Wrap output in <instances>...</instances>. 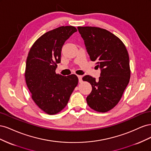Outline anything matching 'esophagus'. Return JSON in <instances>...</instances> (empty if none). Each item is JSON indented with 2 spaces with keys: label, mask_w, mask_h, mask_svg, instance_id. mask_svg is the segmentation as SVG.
I'll return each instance as SVG.
<instances>
[{
  "label": "esophagus",
  "mask_w": 151,
  "mask_h": 151,
  "mask_svg": "<svg viewBox=\"0 0 151 151\" xmlns=\"http://www.w3.org/2000/svg\"><path fill=\"white\" fill-rule=\"evenodd\" d=\"M77 77H78V78H79V83H82V82H83V79H82V78H83V76H77Z\"/></svg>",
  "instance_id": "34e87169"
}]
</instances>
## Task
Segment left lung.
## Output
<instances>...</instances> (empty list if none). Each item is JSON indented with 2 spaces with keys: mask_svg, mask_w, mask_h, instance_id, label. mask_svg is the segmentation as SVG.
Masks as SVG:
<instances>
[{
  "mask_svg": "<svg viewBox=\"0 0 151 151\" xmlns=\"http://www.w3.org/2000/svg\"><path fill=\"white\" fill-rule=\"evenodd\" d=\"M91 60L101 70L99 80L85 76L92 86L86 101L91 108L106 112L120 100L130 77L129 53L125 45L110 32L96 27H77Z\"/></svg>",
  "mask_w": 151,
  "mask_h": 151,
  "instance_id": "8db88e82",
  "label": "left lung"
}]
</instances>
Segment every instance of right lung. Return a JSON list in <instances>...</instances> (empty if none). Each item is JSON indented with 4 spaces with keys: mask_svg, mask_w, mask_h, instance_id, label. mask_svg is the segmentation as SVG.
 <instances>
[{
    "mask_svg": "<svg viewBox=\"0 0 151 151\" xmlns=\"http://www.w3.org/2000/svg\"><path fill=\"white\" fill-rule=\"evenodd\" d=\"M77 31L74 26H61L43 35L31 48L26 60L25 78L32 99L49 115L64 108L78 84L75 74L55 73L63 45Z\"/></svg>",
    "mask_w": 151,
    "mask_h": 151,
    "instance_id": "add662e5",
    "label": "right lung"
}]
</instances>
